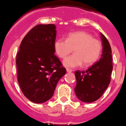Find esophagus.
<instances>
[{
  "label": "esophagus",
  "instance_id": "34e87169",
  "mask_svg": "<svg viewBox=\"0 0 126 126\" xmlns=\"http://www.w3.org/2000/svg\"><path fill=\"white\" fill-rule=\"evenodd\" d=\"M72 71H73L72 70L69 69V68H66V72H69V73H70V72H72Z\"/></svg>",
  "mask_w": 126,
  "mask_h": 126
}]
</instances>
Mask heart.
<instances>
[{"label":"heart","mask_w":126,"mask_h":126,"mask_svg":"<svg viewBox=\"0 0 126 126\" xmlns=\"http://www.w3.org/2000/svg\"><path fill=\"white\" fill-rule=\"evenodd\" d=\"M54 51L59 58H65L74 49V54L63 61V65L67 68L89 66L98 61L102 51V44L99 40L86 32H72L66 39H59L54 42Z\"/></svg>","instance_id":"obj_1"}]
</instances>
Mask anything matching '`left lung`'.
<instances>
[{"mask_svg": "<svg viewBox=\"0 0 126 126\" xmlns=\"http://www.w3.org/2000/svg\"><path fill=\"white\" fill-rule=\"evenodd\" d=\"M103 51L100 60L84 71H75V93L83 102L92 103L99 99L109 86L113 70L111 49L109 42L101 33Z\"/></svg>", "mask_w": 126, "mask_h": 126, "instance_id": "1", "label": "left lung"}]
</instances>
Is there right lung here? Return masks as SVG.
I'll return each instance as SVG.
<instances>
[{
    "label": "right lung",
    "mask_w": 126,
    "mask_h": 126,
    "mask_svg": "<svg viewBox=\"0 0 126 126\" xmlns=\"http://www.w3.org/2000/svg\"><path fill=\"white\" fill-rule=\"evenodd\" d=\"M56 36L53 24L36 25L25 36L16 55L19 87L25 97L35 103L52 98L66 72L54 54Z\"/></svg>",
    "instance_id": "add662e5"
}]
</instances>
